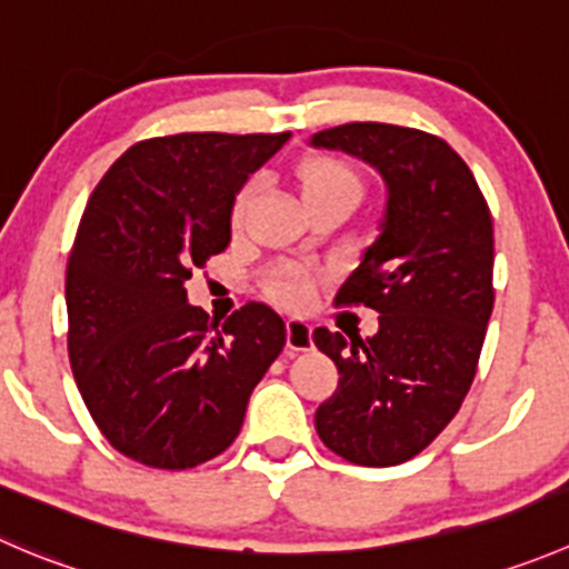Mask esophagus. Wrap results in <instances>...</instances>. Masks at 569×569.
Listing matches in <instances>:
<instances>
[{"mask_svg":"<svg viewBox=\"0 0 569 569\" xmlns=\"http://www.w3.org/2000/svg\"><path fill=\"white\" fill-rule=\"evenodd\" d=\"M286 347H289L291 352L311 350L313 330L306 319H286Z\"/></svg>","mask_w":569,"mask_h":569,"instance_id":"1","label":"esophagus"}]
</instances>
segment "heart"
Here are the masks:
<instances>
[{
    "label": "heart",
    "instance_id": "1",
    "mask_svg": "<svg viewBox=\"0 0 569 569\" xmlns=\"http://www.w3.org/2000/svg\"><path fill=\"white\" fill-rule=\"evenodd\" d=\"M300 191L302 197L325 194V191H347V194H356L358 180L345 163L339 161H311L308 167L300 169ZM252 197H256V183H247L244 189L236 194L233 200V224L244 222V213L250 208ZM311 283L313 274L311 269L302 267V263H280L269 272L267 278V291L269 297H274L283 306H302V302L311 297Z\"/></svg>",
    "mask_w": 569,
    "mask_h": 569
}]
</instances>
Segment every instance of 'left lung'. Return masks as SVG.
<instances>
[{
    "label": "left lung",
    "mask_w": 569,
    "mask_h": 569,
    "mask_svg": "<svg viewBox=\"0 0 569 569\" xmlns=\"http://www.w3.org/2000/svg\"><path fill=\"white\" fill-rule=\"evenodd\" d=\"M308 144L358 158L386 186L378 236L336 295L375 308L378 333L313 330L339 369L313 422L341 459L395 467L445 431L476 378L495 302L492 217L470 167L431 132L352 121Z\"/></svg>",
    "instance_id": "obj_1"
}]
</instances>
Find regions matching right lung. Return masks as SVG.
Instances as JSON below:
<instances>
[{
	"instance_id": "right-lung-1",
	"label": "right lung",
	"mask_w": 569,
	"mask_h": 569,
	"mask_svg": "<svg viewBox=\"0 0 569 569\" xmlns=\"http://www.w3.org/2000/svg\"><path fill=\"white\" fill-rule=\"evenodd\" d=\"M289 138H150L88 200L66 269L71 372L104 439L138 465L189 470L228 450L283 350L272 308L211 322L186 280L228 250L236 194Z\"/></svg>"
}]
</instances>
